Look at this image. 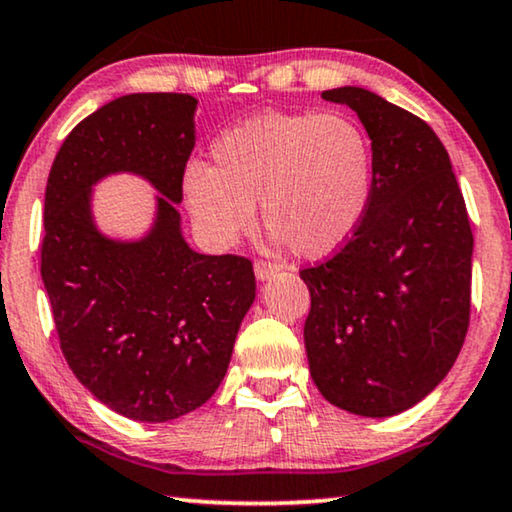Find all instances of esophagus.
<instances>
[{
  "label": "esophagus",
  "mask_w": 512,
  "mask_h": 512,
  "mask_svg": "<svg viewBox=\"0 0 512 512\" xmlns=\"http://www.w3.org/2000/svg\"><path fill=\"white\" fill-rule=\"evenodd\" d=\"M279 270H281V265H279V263L263 261V258H258V261L254 263V272H256V277L261 279V281H265V279L274 277V274H277Z\"/></svg>",
  "instance_id": "esophagus-1"
}]
</instances>
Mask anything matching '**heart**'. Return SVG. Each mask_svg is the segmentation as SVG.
<instances>
[{"label": "heart", "instance_id": "1", "mask_svg": "<svg viewBox=\"0 0 512 512\" xmlns=\"http://www.w3.org/2000/svg\"><path fill=\"white\" fill-rule=\"evenodd\" d=\"M212 168L184 170L187 210L207 240L231 247L265 226L295 254L321 258L358 231L374 189L372 138L344 113H263L210 147Z\"/></svg>", "mask_w": 512, "mask_h": 512}]
</instances>
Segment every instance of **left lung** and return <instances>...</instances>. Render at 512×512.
<instances>
[{
  "label": "left lung",
  "instance_id": "obj_1",
  "mask_svg": "<svg viewBox=\"0 0 512 512\" xmlns=\"http://www.w3.org/2000/svg\"><path fill=\"white\" fill-rule=\"evenodd\" d=\"M321 96L365 124L374 189L344 247L300 270L311 295L309 372L330 404L388 418L425 399L462 351L473 233L446 147L427 122L362 87Z\"/></svg>",
  "mask_w": 512,
  "mask_h": 512
}]
</instances>
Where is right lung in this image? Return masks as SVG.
Segmentation results:
<instances>
[{"mask_svg": "<svg viewBox=\"0 0 512 512\" xmlns=\"http://www.w3.org/2000/svg\"><path fill=\"white\" fill-rule=\"evenodd\" d=\"M196 103L120 96L66 136L48 175L41 277L59 348L99 402L140 422L180 418L214 395L256 298L249 258L196 254L182 238L175 203L196 145ZM122 169L162 194L138 243L108 241L91 221V184Z\"/></svg>", "mask_w": 512, "mask_h": 512, "instance_id": "obj_1", "label": "right lung"}]
</instances>
